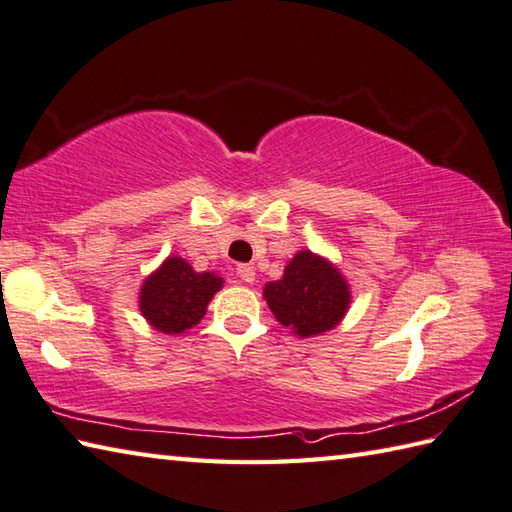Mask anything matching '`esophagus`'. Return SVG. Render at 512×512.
<instances>
[{
	"label": "esophagus",
	"mask_w": 512,
	"mask_h": 512,
	"mask_svg": "<svg viewBox=\"0 0 512 512\" xmlns=\"http://www.w3.org/2000/svg\"><path fill=\"white\" fill-rule=\"evenodd\" d=\"M237 277L242 279V281H246V284H253V281H255V268L250 266V264H239L237 266Z\"/></svg>",
	"instance_id": "34e87169"
}]
</instances>
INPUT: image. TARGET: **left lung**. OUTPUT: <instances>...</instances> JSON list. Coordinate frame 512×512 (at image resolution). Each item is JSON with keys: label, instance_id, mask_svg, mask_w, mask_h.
Returning <instances> with one entry per match:
<instances>
[{"label": "left lung", "instance_id": "left-lung-1", "mask_svg": "<svg viewBox=\"0 0 512 512\" xmlns=\"http://www.w3.org/2000/svg\"><path fill=\"white\" fill-rule=\"evenodd\" d=\"M264 299L275 319L301 339L339 325L352 303V290L328 257L303 248L290 259L284 275L264 286Z\"/></svg>", "mask_w": 512, "mask_h": 512}]
</instances>
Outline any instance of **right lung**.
Wrapping results in <instances>:
<instances>
[{
    "label": "right lung",
    "mask_w": 512,
    "mask_h": 512,
    "mask_svg": "<svg viewBox=\"0 0 512 512\" xmlns=\"http://www.w3.org/2000/svg\"><path fill=\"white\" fill-rule=\"evenodd\" d=\"M224 279L215 270H193L180 255H169L149 273L138 292V310L162 334H184L198 325Z\"/></svg>",
    "instance_id": "1"
}]
</instances>
